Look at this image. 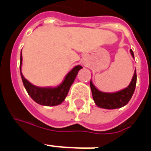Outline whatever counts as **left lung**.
<instances>
[{"label": "left lung", "instance_id": "1", "mask_svg": "<svg viewBox=\"0 0 151 151\" xmlns=\"http://www.w3.org/2000/svg\"><path fill=\"white\" fill-rule=\"evenodd\" d=\"M132 56L134 58V53L132 50H130ZM136 71L134 72V75L131 81V83L127 88L121 90L119 92L114 93H106L100 92L92 84V80L90 81V87L92 90V98L95 101V103L99 107L104 109H117L124 106L129 103L131 99L136 85Z\"/></svg>", "mask_w": 151, "mask_h": 151}]
</instances>
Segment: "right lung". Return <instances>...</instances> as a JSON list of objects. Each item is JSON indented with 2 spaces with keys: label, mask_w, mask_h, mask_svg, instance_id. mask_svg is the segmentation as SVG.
Segmentation results:
<instances>
[{
  "label": "right lung",
  "mask_w": 151,
  "mask_h": 151,
  "mask_svg": "<svg viewBox=\"0 0 151 151\" xmlns=\"http://www.w3.org/2000/svg\"><path fill=\"white\" fill-rule=\"evenodd\" d=\"M22 52L20 55V74L22 78V83L25 88L28 92V94L37 103L42 106H57L62 103L68 94L69 90L71 85L75 80L78 71L83 68L81 66H74L66 76L62 84L55 88H40L29 83L26 78L23 77L21 72V66H22Z\"/></svg>",
  "instance_id": "add662e5"
}]
</instances>
